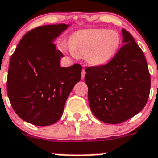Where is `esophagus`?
<instances>
[{"instance_id":"34e87169","label":"esophagus","mask_w":158,"mask_h":158,"mask_svg":"<svg viewBox=\"0 0 158 158\" xmlns=\"http://www.w3.org/2000/svg\"><path fill=\"white\" fill-rule=\"evenodd\" d=\"M85 69H82V71H81V79H84V77H85Z\"/></svg>"}]
</instances>
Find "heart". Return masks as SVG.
I'll list each match as a JSON object with an SVG mask.
<instances>
[{"label":"heart","mask_w":158,"mask_h":158,"mask_svg":"<svg viewBox=\"0 0 158 158\" xmlns=\"http://www.w3.org/2000/svg\"><path fill=\"white\" fill-rule=\"evenodd\" d=\"M120 35L114 30L87 29L76 33L69 40L71 52L77 56H85L92 66H102L110 61L118 52Z\"/></svg>","instance_id":"heart-1"}]
</instances>
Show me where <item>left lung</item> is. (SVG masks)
I'll return each instance as SVG.
<instances>
[{
	"label": "left lung",
	"instance_id": "8db88e82",
	"mask_svg": "<svg viewBox=\"0 0 158 158\" xmlns=\"http://www.w3.org/2000/svg\"><path fill=\"white\" fill-rule=\"evenodd\" d=\"M122 35L124 44L107 64L85 68L90 110L98 119L112 124L139 113L151 88L143 52L130 33L123 29Z\"/></svg>",
	"mask_w": 158,
	"mask_h": 158
}]
</instances>
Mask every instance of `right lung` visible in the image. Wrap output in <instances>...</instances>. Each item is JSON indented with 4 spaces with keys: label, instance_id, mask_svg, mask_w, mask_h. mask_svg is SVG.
Instances as JSON below:
<instances>
[{
    "label": "right lung",
    "instance_id": "add662e5",
    "mask_svg": "<svg viewBox=\"0 0 158 158\" xmlns=\"http://www.w3.org/2000/svg\"><path fill=\"white\" fill-rule=\"evenodd\" d=\"M67 28V24H58L29 30L10 57L7 95L17 115L35 125L56 123L69 94L81 80V66L61 67L63 54L52 42Z\"/></svg>",
    "mask_w": 158,
    "mask_h": 158
}]
</instances>
